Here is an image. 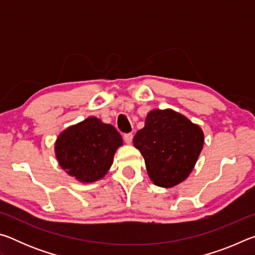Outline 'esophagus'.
Returning a JSON list of instances; mask_svg holds the SVG:
<instances>
[{
    "label": "esophagus",
    "instance_id": "34e87169",
    "mask_svg": "<svg viewBox=\"0 0 255 255\" xmlns=\"http://www.w3.org/2000/svg\"><path fill=\"white\" fill-rule=\"evenodd\" d=\"M132 138H133V136H132V133H131V132L125 133V135H124V139H125V141H126L127 144H130V143H131V141H132Z\"/></svg>",
    "mask_w": 255,
    "mask_h": 255
}]
</instances>
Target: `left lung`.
Returning <instances> with one entry per match:
<instances>
[{
	"label": "left lung",
	"mask_w": 255,
	"mask_h": 255,
	"mask_svg": "<svg viewBox=\"0 0 255 255\" xmlns=\"http://www.w3.org/2000/svg\"><path fill=\"white\" fill-rule=\"evenodd\" d=\"M155 185L172 188L188 178L204 147V132L174 110L148 112L145 126L133 137Z\"/></svg>",
	"instance_id": "1"
}]
</instances>
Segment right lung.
<instances>
[{
    "label": "right lung",
    "instance_id": "obj_1",
    "mask_svg": "<svg viewBox=\"0 0 255 255\" xmlns=\"http://www.w3.org/2000/svg\"><path fill=\"white\" fill-rule=\"evenodd\" d=\"M123 138L114 126L96 117L66 128L55 143L56 158L67 174L92 183L107 174Z\"/></svg>",
    "mask_w": 255,
    "mask_h": 255
}]
</instances>
